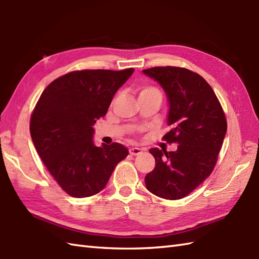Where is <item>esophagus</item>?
I'll return each instance as SVG.
<instances>
[{"label": "esophagus", "mask_w": 259, "mask_h": 259, "mask_svg": "<svg viewBox=\"0 0 259 259\" xmlns=\"http://www.w3.org/2000/svg\"><path fill=\"white\" fill-rule=\"evenodd\" d=\"M143 151V149L138 148V147H131L130 148V154L133 155V156H136V155H140Z\"/></svg>", "instance_id": "obj_1"}]
</instances>
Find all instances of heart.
<instances>
[{"label": "heart", "instance_id": "b5f03b06", "mask_svg": "<svg viewBox=\"0 0 259 259\" xmlns=\"http://www.w3.org/2000/svg\"><path fill=\"white\" fill-rule=\"evenodd\" d=\"M145 94H160L159 90L155 87L151 85H145L140 91V96H145Z\"/></svg>", "mask_w": 259, "mask_h": 259}]
</instances>
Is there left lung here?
Returning a JSON list of instances; mask_svg holds the SVG:
<instances>
[{
  "label": "left lung",
  "instance_id": "8db88e82",
  "mask_svg": "<svg viewBox=\"0 0 259 259\" xmlns=\"http://www.w3.org/2000/svg\"><path fill=\"white\" fill-rule=\"evenodd\" d=\"M143 72L166 92L169 104L163 136L177 143L176 151L151 148L153 171L145 184L157 197L178 200L192 192L209 177L215 166L226 134V118L210 84L200 74L179 67H154Z\"/></svg>",
  "mask_w": 259,
  "mask_h": 259
}]
</instances>
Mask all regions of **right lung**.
I'll use <instances>...</instances> for the list:
<instances>
[{
  "mask_svg": "<svg viewBox=\"0 0 259 259\" xmlns=\"http://www.w3.org/2000/svg\"><path fill=\"white\" fill-rule=\"evenodd\" d=\"M134 72L81 70L54 80L30 117V136L50 175L69 195L103 190L117 163L128 155L122 144L94 145L93 125L109 110L116 91Z\"/></svg>",
  "mask_w": 259,
  "mask_h": 259,
  "instance_id": "add662e5",
  "label": "right lung"
}]
</instances>
